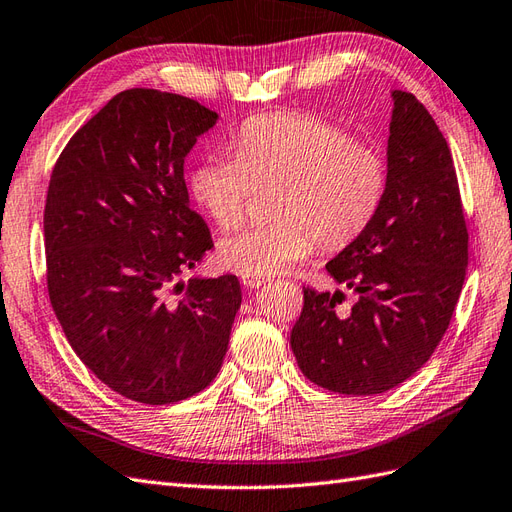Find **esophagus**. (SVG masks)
<instances>
[{
    "mask_svg": "<svg viewBox=\"0 0 512 512\" xmlns=\"http://www.w3.org/2000/svg\"><path fill=\"white\" fill-rule=\"evenodd\" d=\"M241 282L247 288H258L267 282V278H258V275H241Z\"/></svg>",
    "mask_w": 512,
    "mask_h": 512,
    "instance_id": "esophagus-1",
    "label": "esophagus"
}]
</instances>
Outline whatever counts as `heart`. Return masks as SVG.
<instances>
[{"mask_svg":"<svg viewBox=\"0 0 512 512\" xmlns=\"http://www.w3.org/2000/svg\"><path fill=\"white\" fill-rule=\"evenodd\" d=\"M258 189H275V219L226 234L217 256L234 273L269 278L316 243L340 252L362 239L388 196L390 165L342 124L306 112L265 114L241 124L234 155L202 159L189 181L193 202L219 228L241 224Z\"/></svg>","mask_w":512,"mask_h":512,"instance_id":"obj_1","label":"heart"}]
</instances>
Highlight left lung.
<instances>
[{"mask_svg": "<svg viewBox=\"0 0 512 512\" xmlns=\"http://www.w3.org/2000/svg\"><path fill=\"white\" fill-rule=\"evenodd\" d=\"M390 189L375 224L327 262L357 293L303 286L290 349L303 375L329 392L370 396L418 372L450 325L467 267V226L446 137L411 92H392Z\"/></svg>", "mask_w": 512, "mask_h": 512, "instance_id": "8db88e82", "label": "left lung"}]
</instances>
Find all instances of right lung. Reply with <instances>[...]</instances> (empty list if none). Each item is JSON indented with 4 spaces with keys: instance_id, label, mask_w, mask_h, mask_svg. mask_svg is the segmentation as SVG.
Here are the masks:
<instances>
[{
    "instance_id": "right-lung-1",
    "label": "right lung",
    "mask_w": 512,
    "mask_h": 512,
    "mask_svg": "<svg viewBox=\"0 0 512 512\" xmlns=\"http://www.w3.org/2000/svg\"><path fill=\"white\" fill-rule=\"evenodd\" d=\"M215 122L187 96L124 90L68 140L51 172V308L81 362L135 403L202 392L241 306L237 275L178 280L213 245L189 206L183 165Z\"/></svg>"
}]
</instances>
